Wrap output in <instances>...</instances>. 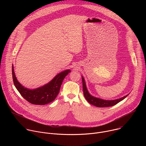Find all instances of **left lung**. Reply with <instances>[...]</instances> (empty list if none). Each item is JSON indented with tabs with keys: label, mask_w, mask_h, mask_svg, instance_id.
Masks as SVG:
<instances>
[{
	"label": "left lung",
	"mask_w": 146,
	"mask_h": 146,
	"mask_svg": "<svg viewBox=\"0 0 146 146\" xmlns=\"http://www.w3.org/2000/svg\"><path fill=\"white\" fill-rule=\"evenodd\" d=\"M81 77H82V81L83 93H84L85 98L88 102V103H90V104H91V105L95 106L96 107L105 108V107L113 106L116 105V104H117L118 103H119V102L123 100L125 98H127V96L129 95V94H128L121 98L115 99V100H105V99H100L99 98L93 96L89 93V92L87 88L86 81H85L84 77H83L82 76H81Z\"/></svg>",
	"instance_id": "obj_1"
}]
</instances>
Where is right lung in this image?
Segmentation results:
<instances>
[{"label": "right lung", "mask_w": 146, "mask_h": 146, "mask_svg": "<svg viewBox=\"0 0 146 146\" xmlns=\"http://www.w3.org/2000/svg\"><path fill=\"white\" fill-rule=\"evenodd\" d=\"M70 72V69L62 72L44 86L31 90L23 86L18 82L14 73V66H12L13 82L17 90L28 102L33 105H44L54 100L59 92L64 79Z\"/></svg>", "instance_id": "add662e5"}]
</instances>
